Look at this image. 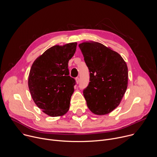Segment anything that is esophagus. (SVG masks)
Masks as SVG:
<instances>
[{"mask_svg": "<svg viewBox=\"0 0 157 157\" xmlns=\"http://www.w3.org/2000/svg\"><path fill=\"white\" fill-rule=\"evenodd\" d=\"M79 78H78V77H77L76 78V83L77 84H78L79 82Z\"/></svg>", "mask_w": 157, "mask_h": 157, "instance_id": "obj_1", "label": "esophagus"}]
</instances>
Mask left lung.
Segmentation results:
<instances>
[{
	"label": "left lung",
	"mask_w": 157,
	"mask_h": 157,
	"mask_svg": "<svg viewBox=\"0 0 157 157\" xmlns=\"http://www.w3.org/2000/svg\"><path fill=\"white\" fill-rule=\"evenodd\" d=\"M89 71V83L83 90L93 113H110L120 104L127 88L128 68L122 56L104 44L86 41L79 44Z\"/></svg>",
	"instance_id": "1"
}]
</instances>
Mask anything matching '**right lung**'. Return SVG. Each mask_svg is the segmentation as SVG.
<instances>
[{"label": "right lung", "instance_id": "1", "mask_svg": "<svg viewBox=\"0 0 157 157\" xmlns=\"http://www.w3.org/2000/svg\"><path fill=\"white\" fill-rule=\"evenodd\" d=\"M76 46V42L53 46L38 56L31 67L28 84L32 98L51 117L63 116L70 109L76 81L69 76L68 61Z\"/></svg>", "mask_w": 157, "mask_h": 157}]
</instances>
